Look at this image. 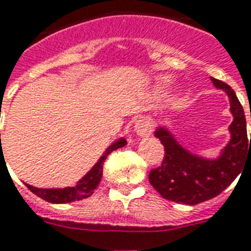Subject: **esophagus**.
Wrapping results in <instances>:
<instances>
[{
    "label": "esophagus",
    "instance_id": "esophagus-1",
    "mask_svg": "<svg viewBox=\"0 0 251 251\" xmlns=\"http://www.w3.org/2000/svg\"><path fill=\"white\" fill-rule=\"evenodd\" d=\"M153 129V124L150 122L149 116H141L136 120L135 131L140 136H149Z\"/></svg>",
    "mask_w": 251,
    "mask_h": 251
}]
</instances>
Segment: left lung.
I'll return each mask as SVG.
<instances>
[{
  "instance_id": "obj_1",
  "label": "left lung",
  "mask_w": 251,
  "mask_h": 251,
  "mask_svg": "<svg viewBox=\"0 0 251 251\" xmlns=\"http://www.w3.org/2000/svg\"><path fill=\"white\" fill-rule=\"evenodd\" d=\"M211 80L229 96L234 118L229 127L232 138L219 159L207 160L188 153L168 131L159 128L155 136L164 146V157L160 166L150 170L149 181L168 201L197 205L219 196L241 172L246 158L251 159V137L249 142L241 103L228 84L214 77Z\"/></svg>"
}]
</instances>
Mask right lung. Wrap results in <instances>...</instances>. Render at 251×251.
<instances>
[{"label":"right lung","instance_id":"1","mask_svg":"<svg viewBox=\"0 0 251 251\" xmlns=\"http://www.w3.org/2000/svg\"><path fill=\"white\" fill-rule=\"evenodd\" d=\"M126 144H127L126 140L122 138L119 141L114 142L111 146H109L105 154L100 158L97 164L75 186H69V188H63V189H40V188H35L29 184H25V186L31 190L32 193H35L37 197L43 198L48 202H51V203H67V202L80 201L84 198L91 197L94 193V189L97 188L100 181H101L103 162H105L106 157L114 150L123 148Z\"/></svg>","mask_w":251,"mask_h":251}]
</instances>
